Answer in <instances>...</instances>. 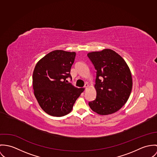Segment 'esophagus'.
Segmentation results:
<instances>
[{
	"instance_id": "esophagus-1",
	"label": "esophagus",
	"mask_w": 157,
	"mask_h": 157,
	"mask_svg": "<svg viewBox=\"0 0 157 157\" xmlns=\"http://www.w3.org/2000/svg\"><path fill=\"white\" fill-rule=\"evenodd\" d=\"M87 87H88V84H85V86H84V88L85 90H86V88H87Z\"/></svg>"
}]
</instances>
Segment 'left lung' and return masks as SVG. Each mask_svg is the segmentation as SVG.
Here are the masks:
<instances>
[{"label": "left lung", "mask_w": 157, "mask_h": 157, "mask_svg": "<svg viewBox=\"0 0 157 157\" xmlns=\"http://www.w3.org/2000/svg\"><path fill=\"white\" fill-rule=\"evenodd\" d=\"M87 56L96 70V98L88 105L100 115L113 114L129 99L132 87L131 73L122 57L111 49L88 53Z\"/></svg>", "instance_id": "8db88e82"}]
</instances>
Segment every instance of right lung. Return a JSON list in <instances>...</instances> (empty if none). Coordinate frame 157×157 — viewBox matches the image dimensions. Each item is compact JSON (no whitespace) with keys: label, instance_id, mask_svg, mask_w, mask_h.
Wrapping results in <instances>:
<instances>
[{"label":"right lung","instance_id":"1","mask_svg":"<svg viewBox=\"0 0 157 157\" xmlns=\"http://www.w3.org/2000/svg\"><path fill=\"white\" fill-rule=\"evenodd\" d=\"M75 56L74 52L56 50L47 54L35 66L33 75L34 95L43 110L51 116L69 114L84 90L67 83Z\"/></svg>","mask_w":157,"mask_h":157}]
</instances>
